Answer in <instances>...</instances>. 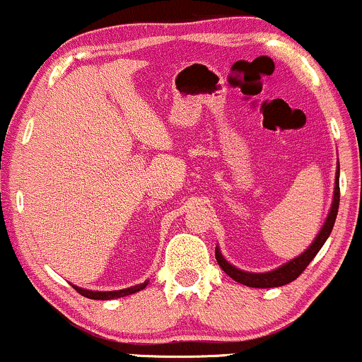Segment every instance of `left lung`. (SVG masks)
I'll list each match as a JSON object with an SVG mask.
<instances>
[{"label":"left lung","mask_w":362,"mask_h":362,"mask_svg":"<svg viewBox=\"0 0 362 362\" xmlns=\"http://www.w3.org/2000/svg\"><path fill=\"white\" fill-rule=\"evenodd\" d=\"M339 175H340V167L337 163V170H335V187H334V199H332L330 211H328L325 223H323L322 230L318 231L317 238L313 240V243L306 248L305 252L300 253L298 257L286 262V264L279 265V267L272 269L267 272H247L242 269L235 267L233 264H230L223 257V253L219 252V247H216V260H218L219 267L223 269L231 279H235L240 284L248 286V288H279V286L289 284L296 279L298 276H301V272L308 267V264L315 259V255L320 252V248L323 247V243L327 242V238L332 233V228L335 224V218L339 213V201H340V189H339Z\"/></svg>","instance_id":"obj_1"}]
</instances>
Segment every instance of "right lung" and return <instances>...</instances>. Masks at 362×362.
Here are the masks:
<instances>
[{"label":"right lung","instance_id":"right-lung-1","mask_svg":"<svg viewBox=\"0 0 362 362\" xmlns=\"http://www.w3.org/2000/svg\"><path fill=\"white\" fill-rule=\"evenodd\" d=\"M148 282L149 281H144V282H141V284L131 286V288L119 289V291H90L85 288H78V286H74V284H73V288L76 289L81 296L90 298V300H117V298L129 296V294H134V293H138V291L144 289L148 286Z\"/></svg>","mask_w":362,"mask_h":362}]
</instances>
